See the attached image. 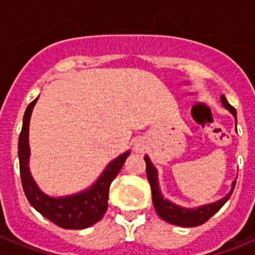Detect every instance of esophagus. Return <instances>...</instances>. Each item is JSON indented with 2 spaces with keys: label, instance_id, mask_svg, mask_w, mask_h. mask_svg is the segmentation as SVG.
I'll use <instances>...</instances> for the list:
<instances>
[{
  "label": "esophagus",
  "instance_id": "esophagus-1",
  "mask_svg": "<svg viewBox=\"0 0 255 255\" xmlns=\"http://www.w3.org/2000/svg\"><path fill=\"white\" fill-rule=\"evenodd\" d=\"M144 149H145V143H144L143 140H137V141H135V144H133V151H135L136 153H141Z\"/></svg>",
  "mask_w": 255,
  "mask_h": 255
}]
</instances>
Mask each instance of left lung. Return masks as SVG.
<instances>
[{
    "instance_id": "left-lung-1",
    "label": "left lung",
    "mask_w": 255,
    "mask_h": 255,
    "mask_svg": "<svg viewBox=\"0 0 255 255\" xmlns=\"http://www.w3.org/2000/svg\"><path fill=\"white\" fill-rule=\"evenodd\" d=\"M221 102L224 104V107L228 108L233 114V116L236 118V122H237V111H236V108L230 106L229 102L226 100L225 95H221ZM144 160H145V165H147V178L149 181V185H151L152 201H153L156 212L160 216V218H163L164 221L169 222L172 225L184 226V228H193V226L202 225L204 222L208 221L213 214H216L218 210L221 209L224 204L229 200V197L233 193L234 186H236V181H233L229 193L221 200L213 202V204L198 206L196 209L182 208V206H178L173 202L168 201L167 198H164V196L160 192L157 169L153 167V164L151 163L148 156H144Z\"/></svg>"
}]
</instances>
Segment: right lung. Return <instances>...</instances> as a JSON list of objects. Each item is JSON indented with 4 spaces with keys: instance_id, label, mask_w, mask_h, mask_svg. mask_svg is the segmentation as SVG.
Returning a JSON list of instances; mask_svg holds the SVG:
<instances>
[{
    "instance_id": "1",
    "label": "right lung",
    "mask_w": 255,
    "mask_h": 255,
    "mask_svg": "<svg viewBox=\"0 0 255 255\" xmlns=\"http://www.w3.org/2000/svg\"><path fill=\"white\" fill-rule=\"evenodd\" d=\"M34 99L27 106L23 115L22 131L18 139V157H19V172H21L22 188L30 205L39 213L63 229H86L94 225L103 217L108 208V192L114 178L118 176L127 160L129 151L112 160L107 168L100 174L91 188L81 193L51 197L42 192L34 181L29 169V124L30 116L34 106L37 103Z\"/></svg>"
}]
</instances>
